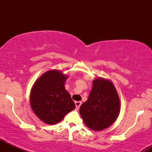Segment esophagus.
Here are the masks:
<instances>
[{
  "mask_svg": "<svg viewBox=\"0 0 152 152\" xmlns=\"http://www.w3.org/2000/svg\"><path fill=\"white\" fill-rule=\"evenodd\" d=\"M75 104H76V109H79L80 106L81 105V102H75Z\"/></svg>",
  "mask_w": 152,
  "mask_h": 152,
  "instance_id": "34e87169",
  "label": "esophagus"
}]
</instances>
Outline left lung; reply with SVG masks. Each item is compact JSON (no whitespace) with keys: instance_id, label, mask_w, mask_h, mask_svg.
Listing matches in <instances>:
<instances>
[{"instance_id":"1","label":"left lung","mask_w":152,"mask_h":152,"mask_svg":"<svg viewBox=\"0 0 152 152\" xmlns=\"http://www.w3.org/2000/svg\"><path fill=\"white\" fill-rule=\"evenodd\" d=\"M79 111L86 126L94 131H102L113 124L119 114L120 100L112 81L102 77L93 80L88 98Z\"/></svg>"}]
</instances>
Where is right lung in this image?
<instances>
[{
  "instance_id": "1",
  "label": "right lung",
  "mask_w": 152,
  "mask_h": 152,
  "mask_svg": "<svg viewBox=\"0 0 152 152\" xmlns=\"http://www.w3.org/2000/svg\"><path fill=\"white\" fill-rule=\"evenodd\" d=\"M67 78V75L53 69L43 74L33 85L30 94L31 109L45 124L58 123L76 108L64 86Z\"/></svg>"
}]
</instances>
